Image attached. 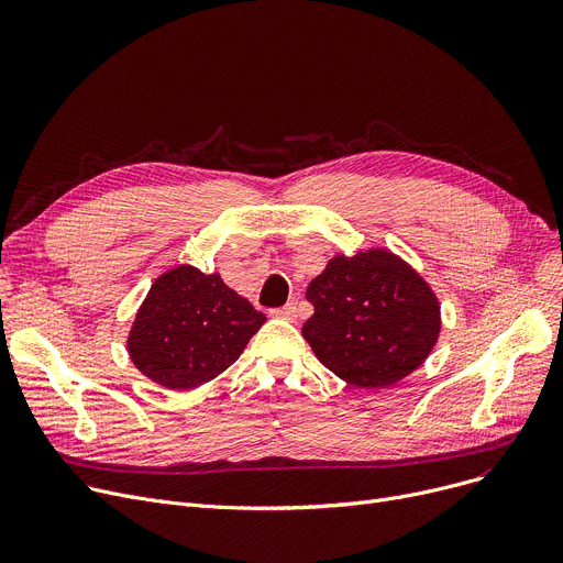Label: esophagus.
<instances>
[{"label": "esophagus", "instance_id": "34e87169", "mask_svg": "<svg viewBox=\"0 0 563 563\" xmlns=\"http://www.w3.org/2000/svg\"><path fill=\"white\" fill-rule=\"evenodd\" d=\"M272 314H274V317H278V319L294 321V319H297V306H294V303H287V306H283V308L272 310Z\"/></svg>", "mask_w": 563, "mask_h": 563}]
</instances>
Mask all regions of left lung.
I'll use <instances>...</instances> for the list:
<instances>
[{
	"label": "left lung",
	"instance_id": "1",
	"mask_svg": "<svg viewBox=\"0 0 563 563\" xmlns=\"http://www.w3.org/2000/svg\"><path fill=\"white\" fill-rule=\"evenodd\" d=\"M303 338L356 388H388L416 372L440 333V306L422 276L386 249L335 255L306 291Z\"/></svg>",
	"mask_w": 563,
	"mask_h": 563
}]
</instances>
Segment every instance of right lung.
Segmentation results:
<instances>
[{"label":"right lung","mask_w":563,"mask_h":563,"mask_svg":"<svg viewBox=\"0 0 563 563\" xmlns=\"http://www.w3.org/2000/svg\"><path fill=\"white\" fill-rule=\"evenodd\" d=\"M266 317L219 274L180 264L141 303L128 353L141 374L168 390H191L228 369Z\"/></svg>","instance_id":"right-lung-1"}]
</instances>
